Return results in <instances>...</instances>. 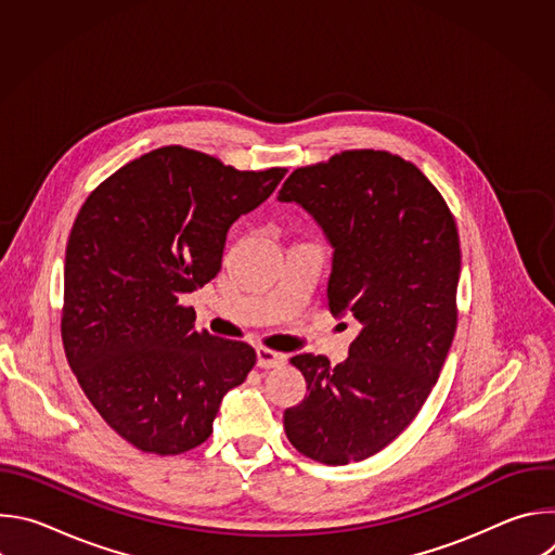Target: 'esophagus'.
Returning a JSON list of instances; mask_svg holds the SVG:
<instances>
[{
	"instance_id": "obj_1",
	"label": "esophagus",
	"mask_w": 555,
	"mask_h": 555,
	"mask_svg": "<svg viewBox=\"0 0 555 555\" xmlns=\"http://www.w3.org/2000/svg\"><path fill=\"white\" fill-rule=\"evenodd\" d=\"M285 362H287L285 353H279V351H272V349H266V347L257 349V364L261 369H276V366H283Z\"/></svg>"
}]
</instances>
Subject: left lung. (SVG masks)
I'll return each mask as SVG.
<instances>
[{
  "mask_svg": "<svg viewBox=\"0 0 555 555\" xmlns=\"http://www.w3.org/2000/svg\"><path fill=\"white\" fill-rule=\"evenodd\" d=\"M279 202L298 204L321 225L334 248L330 309L362 325L343 364L292 358L309 395L285 411V435L313 461H362L415 420L450 351L461 274L456 223L415 165L373 149L296 169Z\"/></svg>",
  "mask_w": 555,
  "mask_h": 555,
  "instance_id": "1",
  "label": "left lung"
}]
</instances>
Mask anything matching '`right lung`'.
I'll use <instances>...</instances> for the list:
<instances>
[{
	"label": "right lung",
	"instance_id": "add662e5",
	"mask_svg": "<svg viewBox=\"0 0 555 555\" xmlns=\"http://www.w3.org/2000/svg\"><path fill=\"white\" fill-rule=\"evenodd\" d=\"M283 176L163 146L118 169L78 210L65 248L63 347L92 406L138 450L204 443L223 395L255 366L250 345L195 332V309L180 296L217 276L230 225Z\"/></svg>",
	"mask_w": 555,
	"mask_h": 555
}]
</instances>
